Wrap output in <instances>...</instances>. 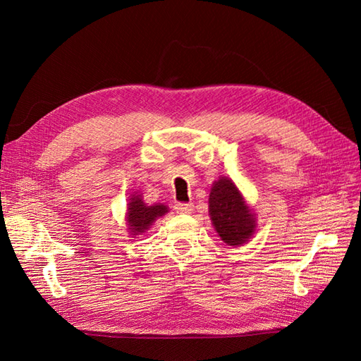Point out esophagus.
Here are the masks:
<instances>
[{
  "label": "esophagus",
  "instance_id": "esophagus-1",
  "mask_svg": "<svg viewBox=\"0 0 361 361\" xmlns=\"http://www.w3.org/2000/svg\"><path fill=\"white\" fill-rule=\"evenodd\" d=\"M175 211L178 214H190L194 211V204L192 203H178V204H175Z\"/></svg>",
  "mask_w": 361,
  "mask_h": 361
}]
</instances>
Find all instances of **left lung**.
I'll return each mask as SVG.
<instances>
[{"label":"left lung","mask_w":361,"mask_h":361,"mask_svg":"<svg viewBox=\"0 0 361 361\" xmlns=\"http://www.w3.org/2000/svg\"><path fill=\"white\" fill-rule=\"evenodd\" d=\"M208 203L212 226L229 247H240L256 233V214L231 178L220 176L212 183Z\"/></svg>","instance_id":"left-lung-1"}]
</instances>
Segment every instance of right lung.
<instances>
[{
  "instance_id": "1",
  "label": "right lung",
  "mask_w": 361,
  "mask_h": 361,
  "mask_svg": "<svg viewBox=\"0 0 361 361\" xmlns=\"http://www.w3.org/2000/svg\"><path fill=\"white\" fill-rule=\"evenodd\" d=\"M169 208L163 203L147 204L142 200L141 194H132L128 197L127 212H126V225L127 231L132 237L144 234L149 228L155 224L157 219L166 216Z\"/></svg>"
}]
</instances>
